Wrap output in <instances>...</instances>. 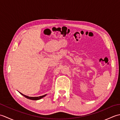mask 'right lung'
Returning a JSON list of instances; mask_svg holds the SVG:
<instances>
[{
  "mask_svg": "<svg viewBox=\"0 0 120 120\" xmlns=\"http://www.w3.org/2000/svg\"><path fill=\"white\" fill-rule=\"evenodd\" d=\"M20 93V92H19ZM21 93L22 95H23L24 97H25V98H28V99H31V100H39V99L42 98H44V96H45L46 95V94H45V95H44L43 96H39V97H29V96H26L24 95V94H22Z\"/></svg>",
  "mask_w": 120,
  "mask_h": 120,
  "instance_id": "obj_1",
  "label": "right lung"
}]
</instances>
